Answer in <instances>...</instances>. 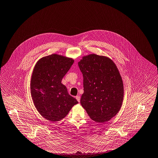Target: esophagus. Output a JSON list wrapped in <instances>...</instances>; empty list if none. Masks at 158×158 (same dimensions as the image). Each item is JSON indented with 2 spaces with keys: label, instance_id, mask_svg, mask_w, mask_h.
Listing matches in <instances>:
<instances>
[{
  "label": "esophagus",
  "instance_id": "1",
  "mask_svg": "<svg viewBox=\"0 0 158 158\" xmlns=\"http://www.w3.org/2000/svg\"><path fill=\"white\" fill-rule=\"evenodd\" d=\"M76 100L79 102H80V99H81V97H80V96L79 95H77L76 97Z\"/></svg>",
  "mask_w": 158,
  "mask_h": 158
}]
</instances>
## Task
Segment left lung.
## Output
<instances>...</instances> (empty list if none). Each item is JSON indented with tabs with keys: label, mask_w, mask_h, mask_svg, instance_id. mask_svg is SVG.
<instances>
[{
	"label": "left lung",
	"mask_w": 158,
	"mask_h": 158,
	"mask_svg": "<svg viewBox=\"0 0 158 158\" xmlns=\"http://www.w3.org/2000/svg\"><path fill=\"white\" fill-rule=\"evenodd\" d=\"M78 66L83 75L81 104L94 121H109L119 111L124 85L119 71L110 58L94 53L82 56Z\"/></svg>",
	"instance_id": "8db88e82"
}]
</instances>
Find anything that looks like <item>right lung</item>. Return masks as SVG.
I'll list each match as a JSON object with an SVG mask.
<instances>
[{"mask_svg":"<svg viewBox=\"0 0 158 158\" xmlns=\"http://www.w3.org/2000/svg\"><path fill=\"white\" fill-rule=\"evenodd\" d=\"M73 63L72 58L52 54L39 59L34 68L30 83L32 99L40 114L51 122L63 119L78 103L61 83Z\"/></svg>","mask_w":158,"mask_h":158,"instance_id":"right-lung-1","label":"right lung"}]
</instances>
